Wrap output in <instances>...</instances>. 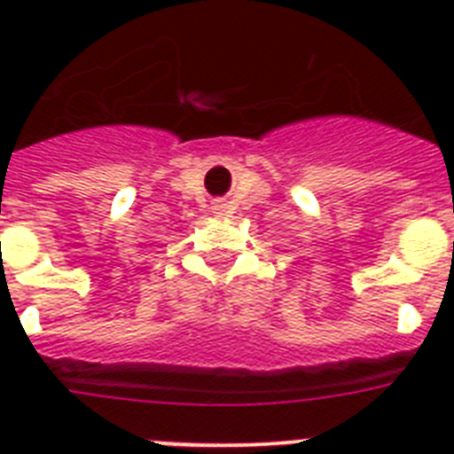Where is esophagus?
Wrapping results in <instances>:
<instances>
[{
  "label": "esophagus",
  "mask_w": 454,
  "mask_h": 454,
  "mask_svg": "<svg viewBox=\"0 0 454 454\" xmlns=\"http://www.w3.org/2000/svg\"><path fill=\"white\" fill-rule=\"evenodd\" d=\"M214 211H215V214H220V215H223V211H224V204H215V207H214Z\"/></svg>",
  "instance_id": "1"
}]
</instances>
